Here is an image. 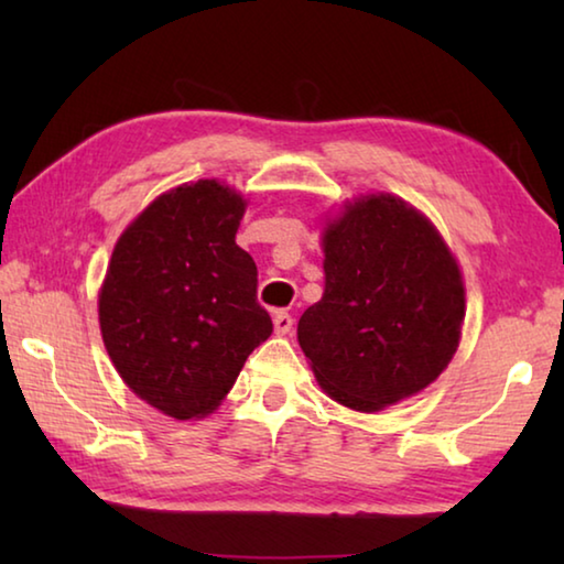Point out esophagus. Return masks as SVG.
<instances>
[{"label":"esophagus","mask_w":564,"mask_h":564,"mask_svg":"<svg viewBox=\"0 0 564 564\" xmlns=\"http://www.w3.org/2000/svg\"><path fill=\"white\" fill-rule=\"evenodd\" d=\"M273 328H275V333H279V336H285V333H291L293 330V316H291V313L275 311L273 313Z\"/></svg>","instance_id":"obj_1"}]
</instances>
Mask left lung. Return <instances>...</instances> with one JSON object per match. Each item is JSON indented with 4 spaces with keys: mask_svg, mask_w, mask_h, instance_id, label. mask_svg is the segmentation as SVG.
<instances>
[{
    "mask_svg": "<svg viewBox=\"0 0 564 564\" xmlns=\"http://www.w3.org/2000/svg\"><path fill=\"white\" fill-rule=\"evenodd\" d=\"M326 291L299 321L321 388L376 413L443 373L460 340L465 289L425 216L395 196H362L323 236Z\"/></svg>",
    "mask_w": 564,
    "mask_h": 564,
    "instance_id": "8db88e82",
    "label": "left lung"
}]
</instances>
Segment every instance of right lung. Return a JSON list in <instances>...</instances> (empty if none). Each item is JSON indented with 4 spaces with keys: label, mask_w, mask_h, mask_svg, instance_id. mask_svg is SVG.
I'll use <instances>...</instances> for the list:
<instances>
[{
    "label": "right lung",
    "mask_w": 564,
    "mask_h": 564,
    "mask_svg": "<svg viewBox=\"0 0 564 564\" xmlns=\"http://www.w3.org/2000/svg\"><path fill=\"white\" fill-rule=\"evenodd\" d=\"M246 202L218 181L159 196L111 253L104 346L133 393L176 420L204 417L273 333L259 271L236 246Z\"/></svg>",
    "instance_id": "right-lung-1"
}]
</instances>
